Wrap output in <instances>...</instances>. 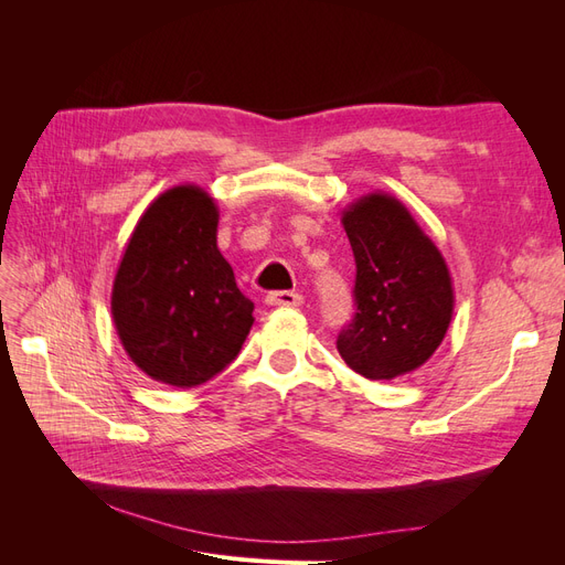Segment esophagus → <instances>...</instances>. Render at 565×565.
Listing matches in <instances>:
<instances>
[{"label": "esophagus", "instance_id": "obj_1", "mask_svg": "<svg viewBox=\"0 0 565 565\" xmlns=\"http://www.w3.org/2000/svg\"><path fill=\"white\" fill-rule=\"evenodd\" d=\"M301 301L303 297L297 292H289V289H282V292H270L266 297L268 306H282V309H295V306H299Z\"/></svg>", "mask_w": 565, "mask_h": 565}]
</instances>
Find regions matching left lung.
<instances>
[{"mask_svg":"<svg viewBox=\"0 0 565 565\" xmlns=\"http://www.w3.org/2000/svg\"><path fill=\"white\" fill-rule=\"evenodd\" d=\"M355 259V316L337 337L344 363L365 380L422 367L446 337L455 287L440 249L388 193H367L341 212Z\"/></svg>","mask_w":565,"mask_h":565,"instance_id":"8db88e82","label":"left lung"}]
</instances>
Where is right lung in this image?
<instances>
[{
    "instance_id": "1",
    "label": "right lung",
    "mask_w": 565,
    "mask_h": 565,
    "mask_svg": "<svg viewBox=\"0 0 565 565\" xmlns=\"http://www.w3.org/2000/svg\"><path fill=\"white\" fill-rule=\"evenodd\" d=\"M218 207L195 183L148 204L117 266L110 313L131 363L150 380L193 388L241 353L254 303L216 247Z\"/></svg>"
}]
</instances>
